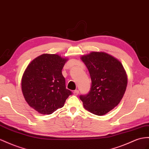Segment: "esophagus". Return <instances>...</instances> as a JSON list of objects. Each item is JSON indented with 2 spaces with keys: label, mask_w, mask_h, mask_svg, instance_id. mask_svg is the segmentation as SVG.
<instances>
[{
  "label": "esophagus",
  "mask_w": 149,
  "mask_h": 149,
  "mask_svg": "<svg viewBox=\"0 0 149 149\" xmlns=\"http://www.w3.org/2000/svg\"><path fill=\"white\" fill-rule=\"evenodd\" d=\"M79 90H75V91H74V94L75 95V96H77V95L79 94Z\"/></svg>",
  "instance_id": "34e87169"
}]
</instances>
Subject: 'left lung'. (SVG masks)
<instances>
[{
  "label": "left lung",
  "instance_id": "1",
  "mask_svg": "<svg viewBox=\"0 0 149 149\" xmlns=\"http://www.w3.org/2000/svg\"><path fill=\"white\" fill-rule=\"evenodd\" d=\"M81 60L89 72L91 86L88 94L81 95L84 108L102 116L120 103L127 86V77L119 60L104 52H91Z\"/></svg>",
  "mask_w": 149,
  "mask_h": 149
}]
</instances>
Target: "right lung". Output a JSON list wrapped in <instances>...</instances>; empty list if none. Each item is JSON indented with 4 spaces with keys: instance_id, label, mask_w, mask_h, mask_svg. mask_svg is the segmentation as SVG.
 <instances>
[{
    "instance_id": "add662e5",
    "label": "right lung",
    "mask_w": 149,
    "mask_h": 149,
    "mask_svg": "<svg viewBox=\"0 0 149 149\" xmlns=\"http://www.w3.org/2000/svg\"><path fill=\"white\" fill-rule=\"evenodd\" d=\"M67 59L43 54L34 59L22 75L21 87L26 102L43 114L62 108L72 91L66 89L62 70Z\"/></svg>"
}]
</instances>
